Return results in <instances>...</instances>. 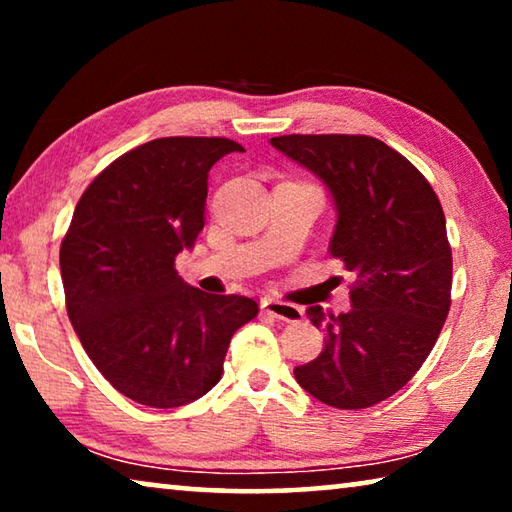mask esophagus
<instances>
[{"mask_svg": "<svg viewBox=\"0 0 512 512\" xmlns=\"http://www.w3.org/2000/svg\"><path fill=\"white\" fill-rule=\"evenodd\" d=\"M262 309L268 316L284 320V323H298V320L305 316L300 307L289 305V302H280V300H262Z\"/></svg>", "mask_w": 512, "mask_h": 512, "instance_id": "34e87169", "label": "esophagus"}]
</instances>
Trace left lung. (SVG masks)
<instances>
[{"label":"left lung","mask_w":512,"mask_h":512,"mask_svg":"<svg viewBox=\"0 0 512 512\" xmlns=\"http://www.w3.org/2000/svg\"><path fill=\"white\" fill-rule=\"evenodd\" d=\"M271 144L323 180L336 207L329 253L354 275L348 314L307 316L325 348L293 370L334 409H368L420 370L452 305V248L427 178L368 135H282Z\"/></svg>","instance_id":"1"}]
</instances>
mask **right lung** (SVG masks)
Returning <instances> with one entry per match:
<instances>
[{"label": "right lung", "instance_id": "add662e5", "mask_svg": "<svg viewBox=\"0 0 512 512\" xmlns=\"http://www.w3.org/2000/svg\"><path fill=\"white\" fill-rule=\"evenodd\" d=\"M244 151L225 137H160L108 164L60 244L74 332L121 395L176 409L219 384L232 334L257 316L246 296H210L176 257L205 225L207 173Z\"/></svg>", "mask_w": 512, "mask_h": 512}]
</instances>
